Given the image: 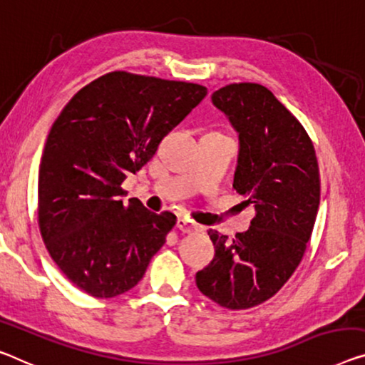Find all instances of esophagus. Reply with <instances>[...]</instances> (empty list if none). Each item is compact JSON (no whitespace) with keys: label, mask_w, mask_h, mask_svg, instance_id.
<instances>
[{"label":"esophagus","mask_w":365,"mask_h":365,"mask_svg":"<svg viewBox=\"0 0 365 365\" xmlns=\"http://www.w3.org/2000/svg\"><path fill=\"white\" fill-rule=\"evenodd\" d=\"M178 228L181 230L182 233H190V232H195V230H197V227L194 225L192 222H189L187 218H184V217H181V218H178Z\"/></svg>","instance_id":"esophagus-1"}]
</instances>
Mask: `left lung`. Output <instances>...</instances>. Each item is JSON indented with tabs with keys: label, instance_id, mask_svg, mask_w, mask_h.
Instances as JSON below:
<instances>
[{
	"label": "left lung",
	"instance_id": "8db88e82",
	"mask_svg": "<svg viewBox=\"0 0 365 365\" xmlns=\"http://www.w3.org/2000/svg\"><path fill=\"white\" fill-rule=\"evenodd\" d=\"M212 103L238 132L233 187L256 217L235 240L210 230L215 256L195 284L220 307L245 310L276 295L304 257L319 205L318 161L305 128L267 88L235 83Z\"/></svg>",
	"mask_w": 365,
	"mask_h": 365
}]
</instances>
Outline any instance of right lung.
Here are the masks:
<instances>
[{
  "label": "right lung",
  "instance_id": "obj_1",
  "mask_svg": "<svg viewBox=\"0 0 365 365\" xmlns=\"http://www.w3.org/2000/svg\"><path fill=\"white\" fill-rule=\"evenodd\" d=\"M194 83L112 71L81 88L50 128L38 168V227L70 282L110 299L140 282L175 227L120 184L202 99Z\"/></svg>",
  "mask_w": 365,
  "mask_h": 365
}]
</instances>
